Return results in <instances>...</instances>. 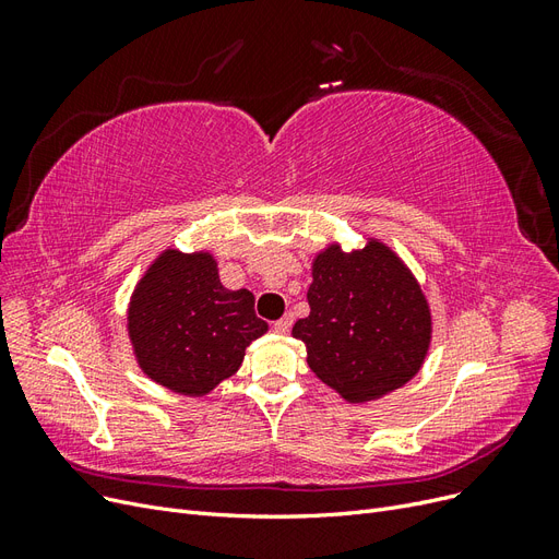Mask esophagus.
Wrapping results in <instances>:
<instances>
[{
    "label": "esophagus",
    "instance_id": "1",
    "mask_svg": "<svg viewBox=\"0 0 559 559\" xmlns=\"http://www.w3.org/2000/svg\"><path fill=\"white\" fill-rule=\"evenodd\" d=\"M292 324H294V317H292V312H289V314H284L282 319L275 321V331H277V333H289Z\"/></svg>",
    "mask_w": 559,
    "mask_h": 559
}]
</instances>
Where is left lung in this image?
Instances as JSON below:
<instances>
[{
	"label": "left lung",
	"mask_w": 559,
	"mask_h": 559,
	"mask_svg": "<svg viewBox=\"0 0 559 559\" xmlns=\"http://www.w3.org/2000/svg\"><path fill=\"white\" fill-rule=\"evenodd\" d=\"M310 314L292 335L312 373L347 403H370L411 382L431 345L429 300L413 270L368 235L361 249L329 242L312 259Z\"/></svg>",
	"instance_id": "left-lung-1"
}]
</instances>
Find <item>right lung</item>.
<instances>
[{
    "mask_svg": "<svg viewBox=\"0 0 559 559\" xmlns=\"http://www.w3.org/2000/svg\"><path fill=\"white\" fill-rule=\"evenodd\" d=\"M126 331L151 382L198 399L238 373L247 347L267 324L253 312L251 292L222 284L210 249L167 247L134 284Z\"/></svg>",
    "mask_w": 559,
    "mask_h": 559,
    "instance_id": "obj_1",
    "label": "right lung"
}]
</instances>
